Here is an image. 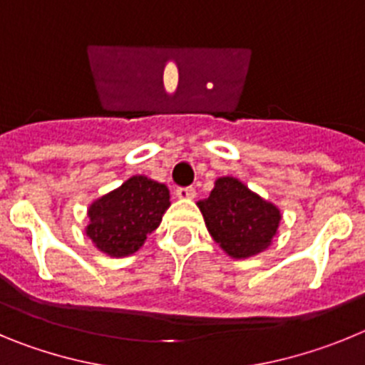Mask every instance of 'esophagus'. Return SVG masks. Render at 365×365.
Segmentation results:
<instances>
[{
	"instance_id": "esophagus-1",
	"label": "esophagus",
	"mask_w": 365,
	"mask_h": 365,
	"mask_svg": "<svg viewBox=\"0 0 365 365\" xmlns=\"http://www.w3.org/2000/svg\"><path fill=\"white\" fill-rule=\"evenodd\" d=\"M175 195L179 199H193L195 197V188H192V186H186V188H177Z\"/></svg>"
}]
</instances>
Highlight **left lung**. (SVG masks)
<instances>
[{
    "instance_id": "8db88e82",
    "label": "left lung",
    "mask_w": 365,
    "mask_h": 365,
    "mask_svg": "<svg viewBox=\"0 0 365 365\" xmlns=\"http://www.w3.org/2000/svg\"><path fill=\"white\" fill-rule=\"evenodd\" d=\"M215 243L234 259L263 252L278 234L282 212L235 177H219L210 195L197 202Z\"/></svg>"
}]
</instances>
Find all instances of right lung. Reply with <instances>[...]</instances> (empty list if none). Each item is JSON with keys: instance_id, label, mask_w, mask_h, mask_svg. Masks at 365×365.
I'll use <instances>...</instances> for the list:
<instances>
[{"instance_id": "1", "label": "right lung", "mask_w": 365, "mask_h": 365, "mask_svg": "<svg viewBox=\"0 0 365 365\" xmlns=\"http://www.w3.org/2000/svg\"><path fill=\"white\" fill-rule=\"evenodd\" d=\"M170 205L166 185L133 175L89 206L86 234L100 252L111 257L130 256L159 227Z\"/></svg>"}]
</instances>
